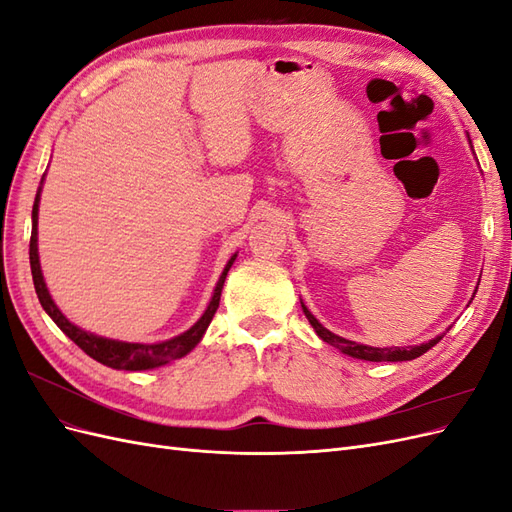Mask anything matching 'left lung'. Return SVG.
<instances>
[{
  "mask_svg": "<svg viewBox=\"0 0 512 512\" xmlns=\"http://www.w3.org/2000/svg\"><path fill=\"white\" fill-rule=\"evenodd\" d=\"M476 294V292H474ZM301 307H303V314H305V318L309 320V324H312L314 327V331L318 333V337L322 339V342H327V344H331V346H335V348H339L342 350L344 354H348V356H352V359H361V361H374V363H380V361H412V359H416V356H421V354H425L429 348H433L436 346L440 339H442V335H438V337H433V339H429L427 344H421V346H408V348H374V346H365V344H356V342H350V339H344V337H339V335H335V333H331L329 329H324L322 324L314 318V314L309 312V309L301 303Z\"/></svg>",
  "mask_w": 512,
  "mask_h": 512,
  "instance_id": "obj_1",
  "label": "left lung"
}]
</instances>
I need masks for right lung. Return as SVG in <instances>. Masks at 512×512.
<instances>
[{"label":"right lung","instance_id":"right-lung-1","mask_svg":"<svg viewBox=\"0 0 512 512\" xmlns=\"http://www.w3.org/2000/svg\"><path fill=\"white\" fill-rule=\"evenodd\" d=\"M44 181V177H42ZM40 192H42V183L36 192V200H34V209H32V239H29V265H32V277H34V288L40 299V305L44 307V312L53 318V322L57 327L64 331L72 342L79 346L85 354H89L91 359H96L98 363L113 367V369H126V371H143V369H153L166 365L175 359H181V356L188 354L190 350L196 348V344L203 339L209 322L213 320L215 312L220 307V297H222V288H224V280L235 262L237 254L232 256L226 267L220 275L218 286L213 290V297L205 309V314L198 318V322L194 327H190L185 333L170 337L166 342L160 344H130V342H119V339H108V337H100L94 333H87L83 329L72 324L64 314L59 312V307L55 305V301L51 299L49 288L44 284V277L40 271V256H38V205H40Z\"/></svg>","mask_w":512,"mask_h":512}]
</instances>
